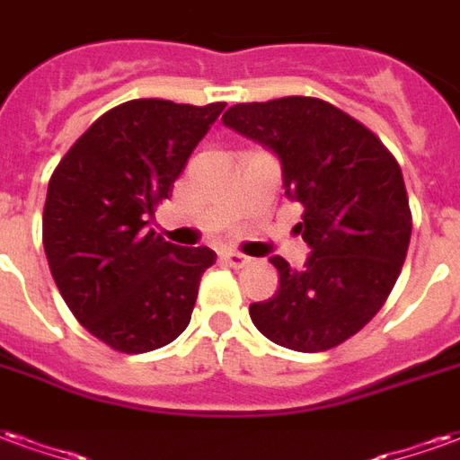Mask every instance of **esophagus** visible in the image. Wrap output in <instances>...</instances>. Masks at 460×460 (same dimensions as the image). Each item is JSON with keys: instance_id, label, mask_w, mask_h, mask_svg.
I'll return each mask as SVG.
<instances>
[{"instance_id": "obj_1", "label": "esophagus", "mask_w": 460, "mask_h": 460, "mask_svg": "<svg viewBox=\"0 0 460 460\" xmlns=\"http://www.w3.org/2000/svg\"><path fill=\"white\" fill-rule=\"evenodd\" d=\"M220 260L230 267H244V264H250L252 260L243 252H234V250H226V252H220Z\"/></svg>"}]
</instances>
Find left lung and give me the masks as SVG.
<instances>
[{
  "mask_svg": "<svg viewBox=\"0 0 460 460\" xmlns=\"http://www.w3.org/2000/svg\"><path fill=\"white\" fill-rule=\"evenodd\" d=\"M223 124L270 149L284 196L304 206V270L271 257L279 289L250 306L257 331L299 353L336 348L390 296L407 257L411 213L400 164L363 124L316 97L233 105Z\"/></svg>",
  "mask_w": 460,
  "mask_h": 460,
  "instance_id": "obj_1",
  "label": "left lung"
}]
</instances>
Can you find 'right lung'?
<instances>
[{"instance_id":"obj_1","label":"right lung","mask_w":460,"mask_h":460,"mask_svg":"<svg viewBox=\"0 0 460 460\" xmlns=\"http://www.w3.org/2000/svg\"><path fill=\"white\" fill-rule=\"evenodd\" d=\"M226 110L129 100L90 124L60 159L43 208V250L73 316L119 353H149L186 331L216 252L146 230L154 208Z\"/></svg>"}]
</instances>
